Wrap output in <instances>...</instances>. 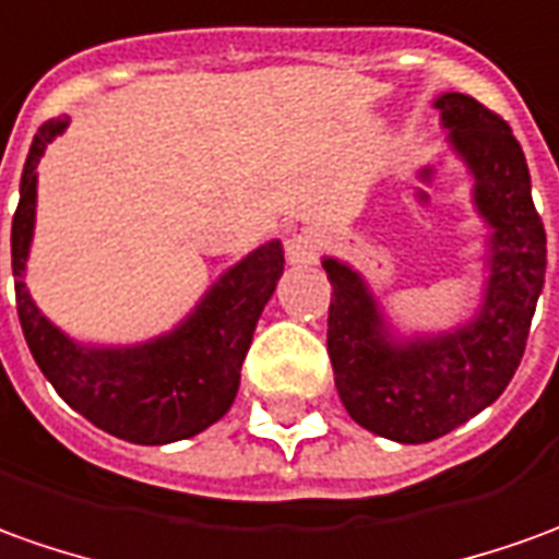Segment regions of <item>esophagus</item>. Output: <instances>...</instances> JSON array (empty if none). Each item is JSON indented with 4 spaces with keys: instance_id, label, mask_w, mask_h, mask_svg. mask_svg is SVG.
<instances>
[{
    "instance_id": "esophagus-1",
    "label": "esophagus",
    "mask_w": 559,
    "mask_h": 559,
    "mask_svg": "<svg viewBox=\"0 0 559 559\" xmlns=\"http://www.w3.org/2000/svg\"><path fill=\"white\" fill-rule=\"evenodd\" d=\"M286 255L288 264H295V267H310V264H317L319 255H322V237H319L317 230H301V234H295V237L286 242Z\"/></svg>"
}]
</instances>
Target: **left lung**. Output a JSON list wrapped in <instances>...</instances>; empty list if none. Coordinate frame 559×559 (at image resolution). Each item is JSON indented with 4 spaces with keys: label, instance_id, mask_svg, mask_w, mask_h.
Instances as JSON below:
<instances>
[{
    "label": "left lung",
    "instance_id": "obj_1",
    "mask_svg": "<svg viewBox=\"0 0 559 559\" xmlns=\"http://www.w3.org/2000/svg\"><path fill=\"white\" fill-rule=\"evenodd\" d=\"M448 145L472 176V203L490 228L478 310L448 331L399 334L341 258H322L331 283L329 356L346 414L399 444H426L490 407L518 371L545 286L548 246L530 167L511 127L465 94L435 99Z\"/></svg>",
    "mask_w": 559,
    "mask_h": 559
}]
</instances>
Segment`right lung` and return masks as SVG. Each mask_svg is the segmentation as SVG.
<instances>
[{
  "instance_id": "obj_1",
  "label": "right lung",
  "mask_w": 559,
  "mask_h": 559,
  "mask_svg": "<svg viewBox=\"0 0 559 559\" xmlns=\"http://www.w3.org/2000/svg\"><path fill=\"white\" fill-rule=\"evenodd\" d=\"M67 127L69 118L38 127L11 222V271L23 337L57 395L96 429L148 448L185 441L218 423L237 399L242 359L261 310L283 276V242H261L240 258L206 288L179 325L152 341L130 346L72 341L38 310L26 288V261L36 230V167Z\"/></svg>"
}]
</instances>
